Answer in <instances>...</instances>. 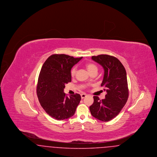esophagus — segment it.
Listing matches in <instances>:
<instances>
[{
    "label": "esophagus",
    "instance_id": "esophagus-1",
    "mask_svg": "<svg viewBox=\"0 0 157 157\" xmlns=\"http://www.w3.org/2000/svg\"><path fill=\"white\" fill-rule=\"evenodd\" d=\"M81 98L82 99H83V98H85L86 97V96H87V95L86 94H81Z\"/></svg>",
    "mask_w": 157,
    "mask_h": 157
}]
</instances>
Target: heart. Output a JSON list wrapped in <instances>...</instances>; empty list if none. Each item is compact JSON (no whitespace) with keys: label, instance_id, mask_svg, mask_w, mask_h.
<instances>
[{"label":"heart","instance_id":"heart-1","mask_svg":"<svg viewBox=\"0 0 157 157\" xmlns=\"http://www.w3.org/2000/svg\"><path fill=\"white\" fill-rule=\"evenodd\" d=\"M86 67L88 71L90 72V74L94 72H98L97 67L93 63H87L86 65ZM76 71H77V69L76 67H74L72 68V69L71 71V75L72 77L75 76L76 73Z\"/></svg>","mask_w":157,"mask_h":157}]
</instances>
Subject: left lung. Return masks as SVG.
<instances>
[{"label":"left lung","instance_id":"left-lung-1","mask_svg":"<svg viewBox=\"0 0 157 157\" xmlns=\"http://www.w3.org/2000/svg\"><path fill=\"white\" fill-rule=\"evenodd\" d=\"M92 59L100 64L104 69L101 86L106 92L105 98L101 100L94 97V103L90 106L92 115L104 122L115 118L126 104L129 91L127 73L122 63L117 58L99 55L92 56Z\"/></svg>","mask_w":157,"mask_h":157}]
</instances>
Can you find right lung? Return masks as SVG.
Masks as SVG:
<instances>
[{"instance_id": "obj_1", "label": "right lung", "mask_w": 157, "mask_h": 157, "mask_svg": "<svg viewBox=\"0 0 157 157\" xmlns=\"http://www.w3.org/2000/svg\"><path fill=\"white\" fill-rule=\"evenodd\" d=\"M82 57L54 54L46 60L38 78L36 93L45 112L53 118L63 120L75 114L81 99L78 94L67 97L65 84L71 82V70Z\"/></svg>"}]
</instances>
